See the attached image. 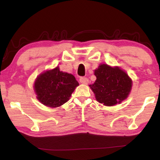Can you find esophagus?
Returning a JSON list of instances; mask_svg holds the SVG:
<instances>
[{"label":"esophagus","mask_w":160,"mask_h":160,"mask_svg":"<svg viewBox=\"0 0 160 160\" xmlns=\"http://www.w3.org/2000/svg\"><path fill=\"white\" fill-rule=\"evenodd\" d=\"M80 82L82 83V84H88V82H89V80L88 79V78H85V77H81L80 78Z\"/></svg>","instance_id":"esophagus-1"}]
</instances>
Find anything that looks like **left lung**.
Returning <instances> with one entry per match:
<instances>
[{
	"label": "left lung",
	"instance_id": "left-lung-1",
	"mask_svg": "<svg viewBox=\"0 0 160 160\" xmlns=\"http://www.w3.org/2000/svg\"><path fill=\"white\" fill-rule=\"evenodd\" d=\"M95 82L90 87L95 94L96 99L105 106H113L128 97L132 80L118 67L102 64L94 70Z\"/></svg>",
	"mask_w": 160,
	"mask_h": 160
}]
</instances>
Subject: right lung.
<instances>
[{
	"label": "right lung",
	"mask_w": 160,
	"mask_h": 160,
	"mask_svg": "<svg viewBox=\"0 0 160 160\" xmlns=\"http://www.w3.org/2000/svg\"><path fill=\"white\" fill-rule=\"evenodd\" d=\"M79 85L73 75L60 71L58 67L39 75L34 83L39 101L46 106L55 108L68 102Z\"/></svg>",
	"instance_id": "right-lung-1"
}]
</instances>
